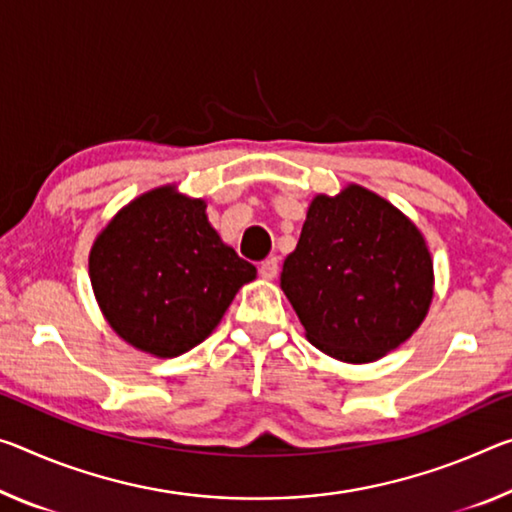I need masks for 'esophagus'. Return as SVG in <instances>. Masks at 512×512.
Returning a JSON list of instances; mask_svg holds the SVG:
<instances>
[{
	"label": "esophagus",
	"instance_id": "esophagus-1",
	"mask_svg": "<svg viewBox=\"0 0 512 512\" xmlns=\"http://www.w3.org/2000/svg\"><path fill=\"white\" fill-rule=\"evenodd\" d=\"M259 275H262L264 280H273L275 275H278V259H264V262L259 264Z\"/></svg>",
	"mask_w": 512,
	"mask_h": 512
}]
</instances>
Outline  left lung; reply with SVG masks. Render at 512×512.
Listing matches in <instances>:
<instances>
[{
  "label": "left lung",
  "instance_id": "obj_1",
  "mask_svg": "<svg viewBox=\"0 0 512 512\" xmlns=\"http://www.w3.org/2000/svg\"><path fill=\"white\" fill-rule=\"evenodd\" d=\"M433 285L419 227L360 184L310 202L280 275L310 344L348 364L376 362L410 339L426 319Z\"/></svg>",
  "mask_w": 512,
  "mask_h": 512
}]
</instances>
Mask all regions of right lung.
Segmentation results:
<instances>
[{
	"label": "right lung",
	"instance_id": "1",
	"mask_svg": "<svg viewBox=\"0 0 512 512\" xmlns=\"http://www.w3.org/2000/svg\"><path fill=\"white\" fill-rule=\"evenodd\" d=\"M88 275L120 339L177 358L212 335L257 269L218 237L205 200L166 184L134 198L97 234Z\"/></svg>",
	"mask_w": 512,
	"mask_h": 512
}]
</instances>
